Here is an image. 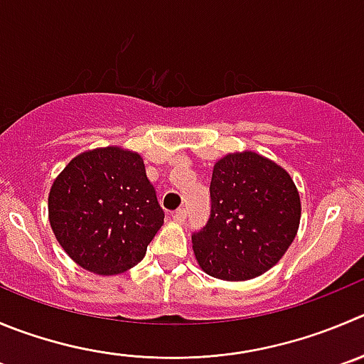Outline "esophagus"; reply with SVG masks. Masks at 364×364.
<instances>
[{"label": "esophagus", "mask_w": 364, "mask_h": 364, "mask_svg": "<svg viewBox=\"0 0 364 364\" xmlns=\"http://www.w3.org/2000/svg\"><path fill=\"white\" fill-rule=\"evenodd\" d=\"M173 216V220L176 221V223H184L186 220H188V210L186 209H176L175 213L171 214Z\"/></svg>", "instance_id": "obj_1"}]
</instances>
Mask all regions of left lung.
Listing matches in <instances>:
<instances>
[{
  "mask_svg": "<svg viewBox=\"0 0 364 364\" xmlns=\"http://www.w3.org/2000/svg\"><path fill=\"white\" fill-rule=\"evenodd\" d=\"M300 223V196L291 176L254 151L216 162L210 216L193 232V250L205 273L248 280L280 261Z\"/></svg>",
  "mask_w": 364,
  "mask_h": 364,
  "instance_id": "1",
  "label": "left lung"
}]
</instances>
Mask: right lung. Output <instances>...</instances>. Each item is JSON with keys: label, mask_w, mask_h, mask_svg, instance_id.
<instances>
[{"label": "right lung", "mask_w": 364, "mask_h": 364, "mask_svg": "<svg viewBox=\"0 0 364 364\" xmlns=\"http://www.w3.org/2000/svg\"><path fill=\"white\" fill-rule=\"evenodd\" d=\"M48 210L69 257L100 275L136 266L164 223L141 155L116 146L73 159L51 186Z\"/></svg>", "instance_id": "right-lung-1"}]
</instances>
